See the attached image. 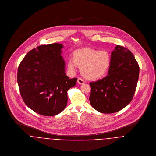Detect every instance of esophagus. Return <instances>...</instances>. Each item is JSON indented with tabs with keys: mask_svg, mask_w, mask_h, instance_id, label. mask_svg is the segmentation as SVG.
<instances>
[{
	"mask_svg": "<svg viewBox=\"0 0 156 156\" xmlns=\"http://www.w3.org/2000/svg\"><path fill=\"white\" fill-rule=\"evenodd\" d=\"M77 83H78L79 84L81 85V84H84V83H85V81H84L82 78H78V80H77Z\"/></svg>",
	"mask_w": 156,
	"mask_h": 156,
	"instance_id": "esophagus-1",
	"label": "esophagus"
}]
</instances>
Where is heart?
Segmentation results:
<instances>
[{
  "instance_id": "b5f03b06",
  "label": "heart",
  "mask_w": 156,
  "mask_h": 156,
  "mask_svg": "<svg viewBox=\"0 0 156 156\" xmlns=\"http://www.w3.org/2000/svg\"><path fill=\"white\" fill-rule=\"evenodd\" d=\"M68 68L75 72L80 66L82 75L88 80H98L106 73L111 65V55L106 50L85 48L75 50L68 60Z\"/></svg>"
}]
</instances>
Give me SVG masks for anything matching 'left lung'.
Masks as SVG:
<instances>
[{
	"instance_id": "8db88e82",
	"label": "left lung",
	"mask_w": 156,
	"mask_h": 156,
	"mask_svg": "<svg viewBox=\"0 0 156 156\" xmlns=\"http://www.w3.org/2000/svg\"><path fill=\"white\" fill-rule=\"evenodd\" d=\"M139 74V66L133 54L127 48L117 45L111 52L107 76L90 83L89 100L92 107L105 114L125 108L133 98Z\"/></svg>"
}]
</instances>
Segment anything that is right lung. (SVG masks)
Instances as JSON below:
<instances>
[{
	"mask_svg": "<svg viewBox=\"0 0 156 156\" xmlns=\"http://www.w3.org/2000/svg\"><path fill=\"white\" fill-rule=\"evenodd\" d=\"M63 45H40L28 52L17 73L20 92L25 104L35 112L54 116L62 112L68 103V91L77 78L69 79L61 55Z\"/></svg>",
	"mask_w": 156,
	"mask_h": 156,
	"instance_id": "obj_1",
	"label": "right lung"
}]
</instances>
